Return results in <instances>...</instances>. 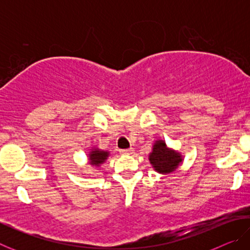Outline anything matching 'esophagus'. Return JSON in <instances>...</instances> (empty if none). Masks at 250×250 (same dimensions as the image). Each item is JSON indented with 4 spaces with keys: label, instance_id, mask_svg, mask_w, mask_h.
I'll use <instances>...</instances> for the list:
<instances>
[{
    "label": "esophagus",
    "instance_id": "obj_1",
    "mask_svg": "<svg viewBox=\"0 0 250 250\" xmlns=\"http://www.w3.org/2000/svg\"><path fill=\"white\" fill-rule=\"evenodd\" d=\"M133 149L131 147V149H126V150H120V153L121 154H132L133 153Z\"/></svg>",
    "mask_w": 250,
    "mask_h": 250
}]
</instances>
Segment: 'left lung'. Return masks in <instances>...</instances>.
<instances>
[{
	"mask_svg": "<svg viewBox=\"0 0 250 250\" xmlns=\"http://www.w3.org/2000/svg\"><path fill=\"white\" fill-rule=\"evenodd\" d=\"M149 161L156 172L161 174H168L175 171L183 162V156L180 152L170 149L166 141L156 140L149 154Z\"/></svg>",
	"mask_w": 250,
	"mask_h": 250,
	"instance_id": "left-lung-1",
	"label": "left lung"
}]
</instances>
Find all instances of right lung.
I'll use <instances>...</instances> for the list:
<instances>
[{
	"instance_id": "1",
	"label": "right lung",
	"mask_w": 250,
	"mask_h": 250,
	"mask_svg": "<svg viewBox=\"0 0 250 250\" xmlns=\"http://www.w3.org/2000/svg\"><path fill=\"white\" fill-rule=\"evenodd\" d=\"M109 151H104L98 149V147H94L88 154V162H89L90 166L98 167L105 162V160L109 158Z\"/></svg>"
}]
</instances>
